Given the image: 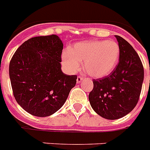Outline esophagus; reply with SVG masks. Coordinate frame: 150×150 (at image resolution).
<instances>
[{
    "instance_id": "obj_1",
    "label": "esophagus",
    "mask_w": 150,
    "mask_h": 150,
    "mask_svg": "<svg viewBox=\"0 0 150 150\" xmlns=\"http://www.w3.org/2000/svg\"><path fill=\"white\" fill-rule=\"evenodd\" d=\"M82 80H83V77H81V76L79 75V76L77 77V80H76V81H77V83H80Z\"/></svg>"
}]
</instances>
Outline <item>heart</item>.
Wrapping results in <instances>:
<instances>
[{
  "label": "heart",
  "mask_w": 150,
  "mask_h": 150,
  "mask_svg": "<svg viewBox=\"0 0 150 150\" xmlns=\"http://www.w3.org/2000/svg\"><path fill=\"white\" fill-rule=\"evenodd\" d=\"M120 47L114 41L79 42L62 54V62L70 72H75L84 62V70L91 76H106L114 70L119 60Z\"/></svg>",
  "instance_id": "heart-1"
}]
</instances>
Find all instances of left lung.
<instances>
[{"label": "left lung", "mask_w": 150, "mask_h": 150, "mask_svg": "<svg viewBox=\"0 0 150 150\" xmlns=\"http://www.w3.org/2000/svg\"><path fill=\"white\" fill-rule=\"evenodd\" d=\"M120 47L119 62L109 75L93 79L88 95L91 106L107 119H118L129 113L139 99L144 79L143 65L128 41L115 35Z\"/></svg>", "instance_id": "8db88e82"}]
</instances>
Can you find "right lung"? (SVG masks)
Returning a JSON list of instances; mask_svg holds the SVG:
<instances>
[{"label": "right lung", "mask_w": 150, "mask_h": 150, "mask_svg": "<svg viewBox=\"0 0 150 150\" xmlns=\"http://www.w3.org/2000/svg\"><path fill=\"white\" fill-rule=\"evenodd\" d=\"M63 44L55 35L31 38L18 47L9 64L13 95L28 113L52 115L65 103L77 75L61 69Z\"/></svg>", "instance_id": "obj_1"}]
</instances>
